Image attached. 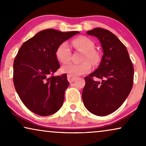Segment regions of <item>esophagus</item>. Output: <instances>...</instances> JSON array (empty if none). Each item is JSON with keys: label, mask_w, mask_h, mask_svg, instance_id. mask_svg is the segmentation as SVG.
Returning a JSON list of instances; mask_svg holds the SVG:
<instances>
[{"label": "esophagus", "mask_w": 146, "mask_h": 146, "mask_svg": "<svg viewBox=\"0 0 146 146\" xmlns=\"http://www.w3.org/2000/svg\"><path fill=\"white\" fill-rule=\"evenodd\" d=\"M77 78L75 77V76H71V75H68V80L69 81V82H73Z\"/></svg>", "instance_id": "34e87169"}]
</instances>
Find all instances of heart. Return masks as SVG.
<instances>
[{"instance_id": "b5f03b06", "label": "heart", "mask_w": 146, "mask_h": 146, "mask_svg": "<svg viewBox=\"0 0 146 146\" xmlns=\"http://www.w3.org/2000/svg\"><path fill=\"white\" fill-rule=\"evenodd\" d=\"M71 44L76 50L82 52V61L84 62L78 64L69 63L63 66L62 71L64 73L71 76H80L90 71L92 68L90 62L94 66L99 63L100 56L98 52L94 49V44L92 40L86 36H80L72 40ZM56 56L57 59L62 63H66L70 61L71 50L66 42L61 43L58 46L56 50Z\"/></svg>"}]
</instances>
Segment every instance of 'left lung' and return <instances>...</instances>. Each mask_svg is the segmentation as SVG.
Masks as SVG:
<instances>
[{
	"instance_id": "1",
	"label": "left lung",
	"mask_w": 146,
	"mask_h": 146,
	"mask_svg": "<svg viewBox=\"0 0 146 146\" xmlns=\"http://www.w3.org/2000/svg\"><path fill=\"white\" fill-rule=\"evenodd\" d=\"M86 33L99 39L104 54L96 70L84 78L82 97L88 110L104 116L118 109L130 93L133 66L124 44L110 31L96 28Z\"/></svg>"
}]
</instances>
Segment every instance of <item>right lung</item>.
<instances>
[{
	"instance_id": "add662e5",
	"label": "right lung",
	"mask_w": 146,
	"mask_h": 146,
	"mask_svg": "<svg viewBox=\"0 0 146 146\" xmlns=\"http://www.w3.org/2000/svg\"><path fill=\"white\" fill-rule=\"evenodd\" d=\"M78 33L44 30L20 48L13 64L14 85L25 106L36 114L50 115L62 106L69 82L66 74L54 76L60 68L56 50Z\"/></svg>"
}]
</instances>
